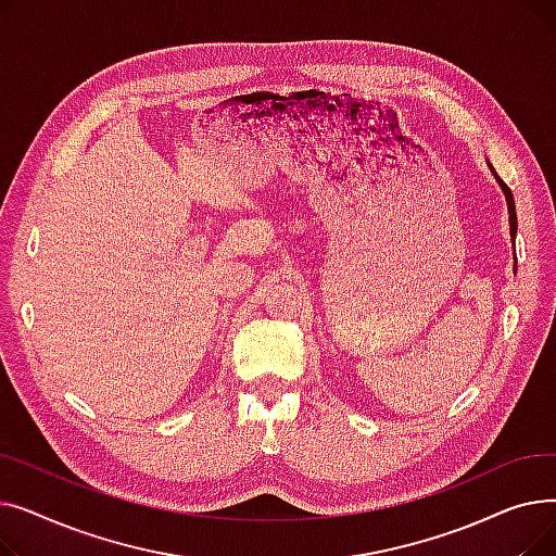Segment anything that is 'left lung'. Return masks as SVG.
<instances>
[{"instance_id":"8db88e82","label":"left lung","mask_w":556,"mask_h":556,"mask_svg":"<svg viewBox=\"0 0 556 556\" xmlns=\"http://www.w3.org/2000/svg\"><path fill=\"white\" fill-rule=\"evenodd\" d=\"M489 164V162H486ZM489 168H491V173H493V178L498 180V185H501V189H503V193H505V200H507V212H509V231H511V239L516 237V229H518V220H516V204H514V195H511V189L498 178V173H495V168L489 164Z\"/></svg>"}]
</instances>
